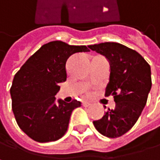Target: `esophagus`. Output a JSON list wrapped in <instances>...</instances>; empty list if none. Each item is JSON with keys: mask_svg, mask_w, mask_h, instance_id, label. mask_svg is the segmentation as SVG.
I'll return each mask as SVG.
<instances>
[{"mask_svg": "<svg viewBox=\"0 0 160 160\" xmlns=\"http://www.w3.org/2000/svg\"><path fill=\"white\" fill-rule=\"evenodd\" d=\"M82 106L84 108H88V107L90 106V103H88V102H82Z\"/></svg>", "mask_w": 160, "mask_h": 160, "instance_id": "1", "label": "esophagus"}]
</instances>
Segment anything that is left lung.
<instances>
[{"label": "left lung", "mask_w": 160, "mask_h": 160, "mask_svg": "<svg viewBox=\"0 0 160 160\" xmlns=\"http://www.w3.org/2000/svg\"><path fill=\"white\" fill-rule=\"evenodd\" d=\"M88 48L108 60L110 75L106 95H112L116 103L114 109L108 108L93 124L106 137H121L133 127L146 105L152 87L150 65L138 52L117 42L99 43Z\"/></svg>", "instance_id": "obj_1"}]
</instances>
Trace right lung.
Segmentation results:
<instances>
[{"instance_id":"right-lung-1","label":"right lung","mask_w":160,"mask_h":160,"mask_svg":"<svg viewBox=\"0 0 160 160\" xmlns=\"http://www.w3.org/2000/svg\"><path fill=\"white\" fill-rule=\"evenodd\" d=\"M87 46L51 41L42 45L15 74L10 94L18 125L38 142L57 141L67 132L72 112L81 107L66 103L55 94L67 79L66 62L75 53L88 52Z\"/></svg>"}]
</instances>
